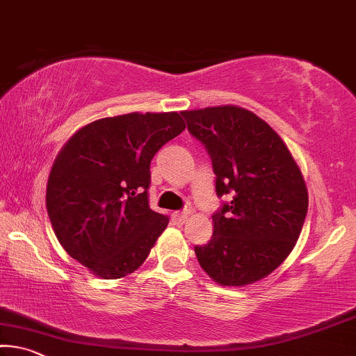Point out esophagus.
I'll return each mask as SVG.
<instances>
[{"instance_id":"1","label":"esophagus","mask_w":356,"mask_h":356,"mask_svg":"<svg viewBox=\"0 0 356 356\" xmlns=\"http://www.w3.org/2000/svg\"><path fill=\"white\" fill-rule=\"evenodd\" d=\"M171 220L174 225H184L188 220V213L187 212H174L171 216Z\"/></svg>"}]
</instances>
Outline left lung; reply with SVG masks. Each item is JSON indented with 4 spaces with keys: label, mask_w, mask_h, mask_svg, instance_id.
I'll use <instances>...</instances> for the list:
<instances>
[{
    "label": "left lung",
    "mask_w": 356,
    "mask_h": 356,
    "mask_svg": "<svg viewBox=\"0 0 356 356\" xmlns=\"http://www.w3.org/2000/svg\"><path fill=\"white\" fill-rule=\"evenodd\" d=\"M188 131L212 158L218 196L213 234L195 253L213 282L255 284L277 269L300 238L309 195L286 144L266 122L239 106L184 111Z\"/></svg>",
    "instance_id": "8db88e82"
}]
</instances>
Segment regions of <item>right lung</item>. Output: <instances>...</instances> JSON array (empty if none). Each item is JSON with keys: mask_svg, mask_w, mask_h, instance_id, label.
<instances>
[{"mask_svg": "<svg viewBox=\"0 0 356 356\" xmlns=\"http://www.w3.org/2000/svg\"><path fill=\"white\" fill-rule=\"evenodd\" d=\"M185 122L177 112L95 120L56 155L46 207L70 257L101 279H120L149 257L169 218L149 206L150 161Z\"/></svg>", "mask_w": 356, "mask_h": 356, "instance_id": "1", "label": "right lung"}]
</instances>
